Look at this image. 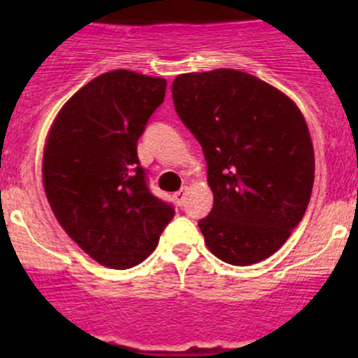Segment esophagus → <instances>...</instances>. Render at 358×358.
I'll use <instances>...</instances> for the list:
<instances>
[{
    "label": "esophagus",
    "instance_id": "1",
    "mask_svg": "<svg viewBox=\"0 0 358 358\" xmlns=\"http://www.w3.org/2000/svg\"><path fill=\"white\" fill-rule=\"evenodd\" d=\"M185 197H186V188H181L179 192H176V194H173V199H176L179 206H181L182 202H185Z\"/></svg>",
    "mask_w": 358,
    "mask_h": 358
}]
</instances>
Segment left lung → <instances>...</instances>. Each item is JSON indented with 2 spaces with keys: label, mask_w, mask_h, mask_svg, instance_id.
<instances>
[{
  "label": "left lung",
  "mask_w": 358,
  "mask_h": 358,
  "mask_svg": "<svg viewBox=\"0 0 358 358\" xmlns=\"http://www.w3.org/2000/svg\"><path fill=\"white\" fill-rule=\"evenodd\" d=\"M173 107L201 143L213 192L199 220L208 248L231 265L265 260L301 222L314 186V147L287 94L238 69L185 73Z\"/></svg>",
  "instance_id": "1"
}]
</instances>
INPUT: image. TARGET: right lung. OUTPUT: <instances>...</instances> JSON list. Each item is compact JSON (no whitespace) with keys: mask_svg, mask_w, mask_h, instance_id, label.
<instances>
[{"mask_svg":"<svg viewBox=\"0 0 358 358\" xmlns=\"http://www.w3.org/2000/svg\"><path fill=\"white\" fill-rule=\"evenodd\" d=\"M164 93V78L103 73L69 98L50 129L43 157L50 206L78 248L106 267L141 264L176 213L152 194L138 159V140Z\"/></svg>","mask_w":358,"mask_h":358,"instance_id":"add662e5","label":"right lung"}]
</instances>
